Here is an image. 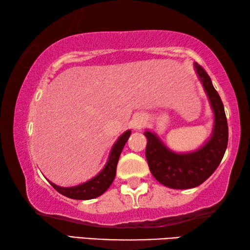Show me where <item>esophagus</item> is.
Segmentation results:
<instances>
[{
    "label": "esophagus",
    "instance_id": "esophagus-1",
    "mask_svg": "<svg viewBox=\"0 0 250 250\" xmlns=\"http://www.w3.org/2000/svg\"><path fill=\"white\" fill-rule=\"evenodd\" d=\"M145 118L143 117H141V116H137V117H134L133 118V120H132V126L134 129H142V126L145 125Z\"/></svg>",
    "mask_w": 250,
    "mask_h": 250
}]
</instances>
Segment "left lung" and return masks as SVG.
I'll use <instances>...</instances> for the list:
<instances>
[{
  "label": "left lung",
  "instance_id": "1",
  "mask_svg": "<svg viewBox=\"0 0 250 250\" xmlns=\"http://www.w3.org/2000/svg\"><path fill=\"white\" fill-rule=\"evenodd\" d=\"M194 69L214 113L210 137L196 150L179 153L168 149L155 132H145L147 140L146 158L152 175L162 185L175 189L196 188L208 179L221 163L228 142L227 119L221 97L197 62H194Z\"/></svg>",
  "mask_w": 250,
  "mask_h": 250
}]
</instances>
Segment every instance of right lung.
I'll list each match as a JSON object with an SVG mask.
<instances>
[{"label":"right lung","mask_w":250,"mask_h":250,"mask_svg":"<svg viewBox=\"0 0 250 250\" xmlns=\"http://www.w3.org/2000/svg\"><path fill=\"white\" fill-rule=\"evenodd\" d=\"M130 134L131 130H126L125 133H122L118 138V140L111 147L105 166L92 179L83 182L79 185L70 186V188H62V186L56 185L53 182L48 181L50 185L62 195L73 198V200H92V198L103 195L115 180L118 161H119L122 149H124L125 142L128 141Z\"/></svg>","instance_id":"obj_1"}]
</instances>
